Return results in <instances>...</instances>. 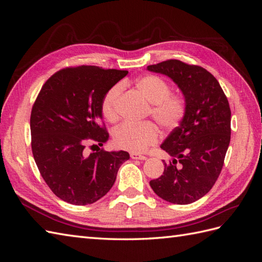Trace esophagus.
I'll return each mask as SVG.
<instances>
[{
  "mask_svg": "<svg viewBox=\"0 0 262 262\" xmlns=\"http://www.w3.org/2000/svg\"><path fill=\"white\" fill-rule=\"evenodd\" d=\"M130 156H131L132 160H139V161H145V160H146L145 156L139 155V154H137V153H131Z\"/></svg>",
  "mask_w": 262,
  "mask_h": 262,
  "instance_id": "obj_1",
  "label": "esophagus"
}]
</instances>
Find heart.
<instances>
[{
    "label": "heart",
    "instance_id": "b5f03b06",
    "mask_svg": "<svg viewBox=\"0 0 262 262\" xmlns=\"http://www.w3.org/2000/svg\"><path fill=\"white\" fill-rule=\"evenodd\" d=\"M138 91L152 104L155 120L164 128H172L178 124L185 115V102L178 96L170 95V87L163 78L155 75L140 77L136 83ZM121 86L112 87L102 97L101 113L106 120L115 122L118 119L117 101ZM158 141V130L150 122L140 124L124 123L114 132V143L117 147L132 153H143Z\"/></svg>",
    "mask_w": 262,
    "mask_h": 262
}]
</instances>
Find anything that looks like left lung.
I'll use <instances>...</instances> for the list:
<instances>
[{"label": "left lung", "instance_id": "1", "mask_svg": "<svg viewBox=\"0 0 262 262\" xmlns=\"http://www.w3.org/2000/svg\"><path fill=\"white\" fill-rule=\"evenodd\" d=\"M168 76L185 99V115L161 148L172 160L149 181L153 191L173 204H189L207 194L220 175L231 141V109L220 83L207 70L168 60L148 66Z\"/></svg>", "mask_w": 262, "mask_h": 262}]
</instances>
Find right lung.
I'll return each mask as SVG.
<instances>
[{
	"label": "right lung",
	"instance_id": "1",
	"mask_svg": "<svg viewBox=\"0 0 262 262\" xmlns=\"http://www.w3.org/2000/svg\"><path fill=\"white\" fill-rule=\"evenodd\" d=\"M128 71L82 66L53 74L45 83L30 116L31 149L46 184L61 200L92 204L114 186L125 150L86 154L90 139L108 141L101 100Z\"/></svg>",
	"mask_w": 262,
	"mask_h": 262
}]
</instances>
